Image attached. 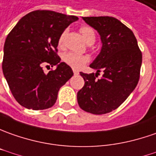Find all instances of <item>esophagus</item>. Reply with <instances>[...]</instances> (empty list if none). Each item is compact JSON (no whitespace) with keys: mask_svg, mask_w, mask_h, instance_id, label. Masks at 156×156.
Listing matches in <instances>:
<instances>
[{"mask_svg":"<svg viewBox=\"0 0 156 156\" xmlns=\"http://www.w3.org/2000/svg\"><path fill=\"white\" fill-rule=\"evenodd\" d=\"M74 74H75V75H78V74H79V72H78L77 70H74Z\"/></svg>","mask_w":156,"mask_h":156,"instance_id":"34e87169","label":"esophagus"}]
</instances>
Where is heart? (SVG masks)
<instances>
[{
  "mask_svg": "<svg viewBox=\"0 0 156 156\" xmlns=\"http://www.w3.org/2000/svg\"><path fill=\"white\" fill-rule=\"evenodd\" d=\"M80 31L84 40L87 42V44H92L94 43L95 39H96V34H95L94 30L92 27H88V26H84V27H80ZM66 33H67V30L63 31L60 35L59 40H58V44L60 46L62 45V44H63ZM62 60L67 65L70 66L71 68L76 69H79L80 68H82L86 64V62L88 61L87 56L77 55L73 52H68V53L64 54L62 56Z\"/></svg>",
  "mask_w": 156,
  "mask_h": 156,
  "instance_id": "heart-1",
  "label": "heart"
}]
</instances>
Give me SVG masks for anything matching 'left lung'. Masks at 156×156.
I'll use <instances>...</instances> for the list:
<instances>
[{
  "instance_id": "left-lung-1",
  "label": "left lung",
  "mask_w": 156,
  "mask_h": 156,
  "mask_svg": "<svg viewBox=\"0 0 156 156\" xmlns=\"http://www.w3.org/2000/svg\"><path fill=\"white\" fill-rule=\"evenodd\" d=\"M99 32L102 43L100 54L90 64L96 74L80 72L84 87L77 93L79 106L87 112L100 115L117 109L137 85L142 52L132 31L109 16L82 17ZM100 71V79H96Z\"/></svg>"
}]
</instances>
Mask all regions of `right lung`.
I'll use <instances>...</instances> for the list:
<instances>
[{"instance_id":"add662e5","label":"right lung","mask_w":156,"mask_h":156,"mask_svg":"<svg viewBox=\"0 0 156 156\" xmlns=\"http://www.w3.org/2000/svg\"><path fill=\"white\" fill-rule=\"evenodd\" d=\"M79 19L74 15L37 10L21 18L4 44L2 71L18 103L27 109L53 106L58 91L73 76L69 65L61 62L56 47L62 32ZM56 66L45 74L42 66Z\"/></svg>"}]
</instances>
